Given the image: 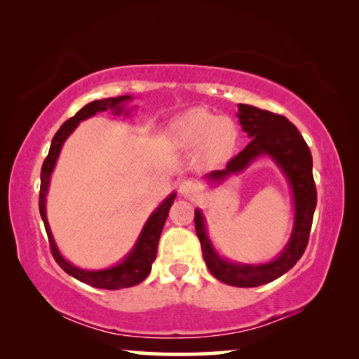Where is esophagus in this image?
Here are the masks:
<instances>
[{
	"mask_svg": "<svg viewBox=\"0 0 359 359\" xmlns=\"http://www.w3.org/2000/svg\"><path fill=\"white\" fill-rule=\"evenodd\" d=\"M179 193L180 196H184L187 199H193L198 194V187L193 180H182L179 184Z\"/></svg>",
	"mask_w": 359,
	"mask_h": 359,
	"instance_id": "obj_1",
	"label": "esophagus"
}]
</instances>
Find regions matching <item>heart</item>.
I'll return each mask as SVG.
<instances>
[{"instance_id":"heart-1","label":"heart","mask_w":359,"mask_h":359,"mask_svg":"<svg viewBox=\"0 0 359 359\" xmlns=\"http://www.w3.org/2000/svg\"><path fill=\"white\" fill-rule=\"evenodd\" d=\"M238 135V126L233 120L199 107L175 117L166 131L168 142L174 149L199 150L203 161L212 166L223 165L233 156Z\"/></svg>"}]
</instances>
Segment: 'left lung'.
Listing matches in <instances>:
<instances>
[{"label": "left lung", "mask_w": 359, "mask_h": 359, "mask_svg": "<svg viewBox=\"0 0 359 359\" xmlns=\"http://www.w3.org/2000/svg\"><path fill=\"white\" fill-rule=\"evenodd\" d=\"M238 118L244 133L250 137L247 147L228 163L222 171L204 175L209 185H220L231 175H238L258 160L267 156L288 182L293 199V228L287 245L274 259L267 263H238L222 257L210 241L208 223L201 209H194V228L201 242L203 257L210 274L233 287L248 288L276 280L288 272L307 247L312 218L317 208V190L312 175V154L306 141L288 118L255 106L239 104Z\"/></svg>", "instance_id": "8db88e82"}]
</instances>
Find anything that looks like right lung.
<instances>
[{
	"instance_id": "obj_1",
	"label": "right lung",
	"mask_w": 359,
	"mask_h": 359,
	"mask_svg": "<svg viewBox=\"0 0 359 359\" xmlns=\"http://www.w3.org/2000/svg\"><path fill=\"white\" fill-rule=\"evenodd\" d=\"M130 101H133V96L123 95L117 96V98H106V100H96L88 102L87 106H83L81 111H79L74 117L66 120L65 123L60 126L57 135L53 136L50 150H48V155L44 160V165L41 169V191H39V212L41 218L44 222V226L48 236V242H50L52 255L58 266L69 274L71 277L77 278L83 283L90 285V287L95 288H104V290H120V288H130L135 287V285L141 283L145 277L150 274L151 264L156 258V250H158V241H160L163 226H165V222L169 214V209L175 199V191L169 194L165 198L158 208L151 212L147 222L144 223V226L139 233L137 239L133 245L131 250L121 258L118 263L114 266L104 267V269H82V267L74 266L71 261L66 259L60 248L57 245L55 239H53L50 224L47 220V193H48V185H50V177L53 169H55L57 160L60 156V151L63 149V144L66 142L74 130L79 126V123L90 117H93L98 112H106L111 111L114 115H130V112L135 109V106L130 107Z\"/></svg>"
}]
</instances>
